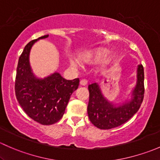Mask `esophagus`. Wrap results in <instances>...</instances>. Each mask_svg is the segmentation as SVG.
Listing matches in <instances>:
<instances>
[{"label":"esophagus","mask_w":160,"mask_h":160,"mask_svg":"<svg viewBox=\"0 0 160 160\" xmlns=\"http://www.w3.org/2000/svg\"><path fill=\"white\" fill-rule=\"evenodd\" d=\"M80 84L81 85V86H86V85L88 84V80H84V79H83V80H80Z\"/></svg>","instance_id":"esophagus-1"}]
</instances>
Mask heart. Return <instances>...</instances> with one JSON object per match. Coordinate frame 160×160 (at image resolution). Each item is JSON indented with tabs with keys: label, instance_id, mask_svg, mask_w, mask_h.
Listing matches in <instances>:
<instances>
[{
	"label": "heart",
	"instance_id": "b5f03b06",
	"mask_svg": "<svg viewBox=\"0 0 160 160\" xmlns=\"http://www.w3.org/2000/svg\"><path fill=\"white\" fill-rule=\"evenodd\" d=\"M108 53V50L106 49L99 48L92 52H88L81 56V59L86 62H92L99 61L103 57L106 56Z\"/></svg>",
	"mask_w": 160,
	"mask_h": 160
}]
</instances>
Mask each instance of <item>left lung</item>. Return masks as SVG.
I'll list each match as a JSON object with an SVG mask.
<instances>
[{
    "mask_svg": "<svg viewBox=\"0 0 160 160\" xmlns=\"http://www.w3.org/2000/svg\"><path fill=\"white\" fill-rule=\"evenodd\" d=\"M89 103L88 114L90 121L100 129H111L125 123L138 111L144 98V69L142 65L137 68V82L128 102L114 106L102 94L97 83L88 86Z\"/></svg>",
    "mask_w": 160,
    "mask_h": 160,
    "instance_id": "obj_1",
    "label": "left lung"
}]
</instances>
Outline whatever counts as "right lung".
Masks as SVG:
<instances>
[{
    "label": "right lung",
    "mask_w": 160,
    "mask_h": 160,
    "mask_svg": "<svg viewBox=\"0 0 160 160\" xmlns=\"http://www.w3.org/2000/svg\"><path fill=\"white\" fill-rule=\"evenodd\" d=\"M49 37L43 35L25 46L18 59L16 72L15 95L24 111L43 125L56 123L65 112L71 94L78 88L79 78L67 80L59 72L44 79L37 78L29 63V53L35 42Z\"/></svg>",
    "instance_id": "right-lung-1"
}]
</instances>
